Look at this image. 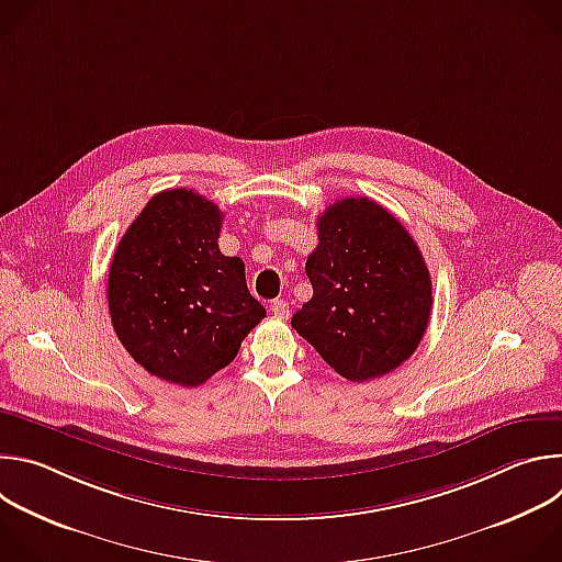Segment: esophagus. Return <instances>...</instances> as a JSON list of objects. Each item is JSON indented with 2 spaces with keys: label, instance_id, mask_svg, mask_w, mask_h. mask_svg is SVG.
Wrapping results in <instances>:
<instances>
[{
  "label": "esophagus",
  "instance_id": "1",
  "mask_svg": "<svg viewBox=\"0 0 562 562\" xmlns=\"http://www.w3.org/2000/svg\"><path fill=\"white\" fill-rule=\"evenodd\" d=\"M271 311H273L276 317L286 319V317H289V302H286V300H273V302H271Z\"/></svg>",
  "mask_w": 562,
  "mask_h": 562
}]
</instances>
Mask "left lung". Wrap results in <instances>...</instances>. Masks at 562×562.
Wrapping results in <instances>:
<instances>
[{
	"mask_svg": "<svg viewBox=\"0 0 562 562\" xmlns=\"http://www.w3.org/2000/svg\"><path fill=\"white\" fill-rule=\"evenodd\" d=\"M306 258L313 295L293 329L351 382L380 378L418 349L431 315V278L409 231L369 198L317 217Z\"/></svg>",
	"mask_w": 562,
	"mask_h": 562,
	"instance_id": "8db88e82",
	"label": "left lung"
}]
</instances>
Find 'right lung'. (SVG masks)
I'll list each match as a JSON object with an SVG mask.
<instances>
[{
    "instance_id": "add662e5",
    "label": "right lung",
    "mask_w": 562,
    "mask_h": 562,
    "mask_svg": "<svg viewBox=\"0 0 562 562\" xmlns=\"http://www.w3.org/2000/svg\"><path fill=\"white\" fill-rule=\"evenodd\" d=\"M220 209L191 189L148 200L122 235L109 271L113 329L148 373L200 386L237 356L267 315L245 262L220 254Z\"/></svg>"
}]
</instances>
